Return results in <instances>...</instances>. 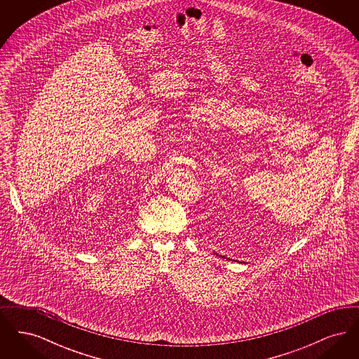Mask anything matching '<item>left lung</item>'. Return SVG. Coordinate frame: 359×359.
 <instances>
[{
	"instance_id": "obj_1",
	"label": "left lung",
	"mask_w": 359,
	"mask_h": 359,
	"mask_svg": "<svg viewBox=\"0 0 359 359\" xmlns=\"http://www.w3.org/2000/svg\"><path fill=\"white\" fill-rule=\"evenodd\" d=\"M215 255H217V253H215ZM221 257H223V258H224V256H221ZM226 258H227V257H226ZM227 259H229V261H231V259H230V258H227ZM233 261H236V259H233ZM243 264H245V262H243Z\"/></svg>"
}]
</instances>
